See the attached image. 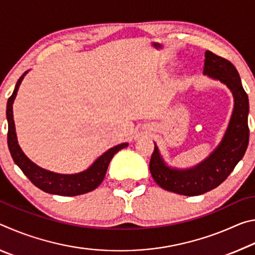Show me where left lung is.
<instances>
[{
	"label": "left lung",
	"mask_w": 255,
	"mask_h": 255,
	"mask_svg": "<svg viewBox=\"0 0 255 255\" xmlns=\"http://www.w3.org/2000/svg\"><path fill=\"white\" fill-rule=\"evenodd\" d=\"M204 75L225 84L234 98V108L225 133L204 161L188 169L167 165L157 145L149 162V171L159 187L183 196H199L217 188L243 158L249 145V98L235 66L209 50L205 53Z\"/></svg>",
	"instance_id": "8db88e82"
}]
</instances>
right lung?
Masks as SVG:
<instances>
[{"label": "right lung", "instance_id": "1", "mask_svg": "<svg viewBox=\"0 0 255 255\" xmlns=\"http://www.w3.org/2000/svg\"><path fill=\"white\" fill-rule=\"evenodd\" d=\"M28 72L29 71L24 72L16 82L14 91L12 93V96L8 98L6 105V119L8 126L7 146L14 163L37 188H39L47 193H51V195L72 197L83 195V193L97 189L105 179L108 166H109L112 157L120 149L127 147L128 143H122L109 148L107 152L100 155L88 169L79 172V173H56V172L45 170L38 166L31 159H29L27 155L21 149L18 143V138H16L15 125L13 120V102L15 100L21 82H22Z\"/></svg>", "mask_w": 255, "mask_h": 255}]
</instances>
